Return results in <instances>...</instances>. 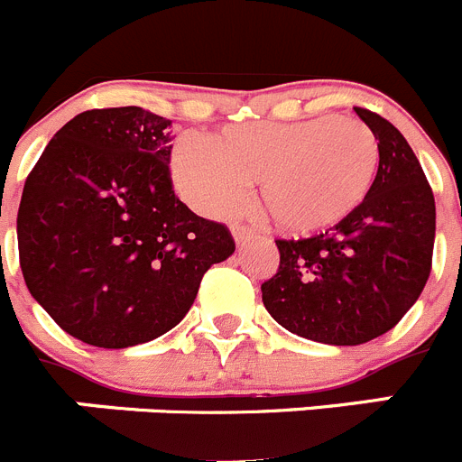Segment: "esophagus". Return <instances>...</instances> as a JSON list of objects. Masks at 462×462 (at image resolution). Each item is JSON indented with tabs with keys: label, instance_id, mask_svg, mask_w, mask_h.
Masks as SVG:
<instances>
[{
	"label": "esophagus",
	"instance_id": "obj_1",
	"mask_svg": "<svg viewBox=\"0 0 462 462\" xmlns=\"http://www.w3.org/2000/svg\"><path fill=\"white\" fill-rule=\"evenodd\" d=\"M231 234H234L236 243L245 245L247 240L252 238V236H254V231H252L250 226H240V224H234V226H231Z\"/></svg>",
	"mask_w": 462,
	"mask_h": 462
}]
</instances>
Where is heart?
<instances>
[{
    "label": "heart",
    "mask_w": 462,
    "mask_h": 462,
    "mask_svg": "<svg viewBox=\"0 0 462 462\" xmlns=\"http://www.w3.org/2000/svg\"><path fill=\"white\" fill-rule=\"evenodd\" d=\"M377 169L373 129L340 116L228 125L212 138L182 134L171 152L175 187L196 210L228 217L259 182L261 210L291 236L346 222L370 196Z\"/></svg>",
    "instance_id": "b5f03b06"
}]
</instances>
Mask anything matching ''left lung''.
<instances>
[{
    "mask_svg": "<svg viewBox=\"0 0 462 462\" xmlns=\"http://www.w3.org/2000/svg\"><path fill=\"white\" fill-rule=\"evenodd\" d=\"M379 143L370 196L326 234L275 240L280 268L261 284L263 305L287 330L321 345L356 346L393 328L430 275L435 199L405 136L354 108Z\"/></svg>",
    "mask_w": 462,
    "mask_h": 462,
    "instance_id": "obj_1",
    "label": "left lung"
}]
</instances>
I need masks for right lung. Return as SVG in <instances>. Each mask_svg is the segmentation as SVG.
Instances as JSON below:
<instances>
[{
	"label": "right lung",
	"mask_w": 462,
	"mask_h": 462,
	"mask_svg": "<svg viewBox=\"0 0 462 462\" xmlns=\"http://www.w3.org/2000/svg\"><path fill=\"white\" fill-rule=\"evenodd\" d=\"M171 120L138 106L85 110L48 143L18 210L20 268L69 336L125 349L178 326L212 263L234 254L224 224L189 210L169 173Z\"/></svg>",
	"instance_id": "right-lung-1"
}]
</instances>
